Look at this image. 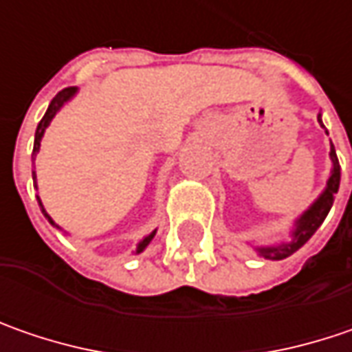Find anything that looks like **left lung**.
I'll return each mask as SVG.
<instances>
[{
    "instance_id": "left-lung-1",
    "label": "left lung",
    "mask_w": 352,
    "mask_h": 352,
    "mask_svg": "<svg viewBox=\"0 0 352 352\" xmlns=\"http://www.w3.org/2000/svg\"><path fill=\"white\" fill-rule=\"evenodd\" d=\"M317 122L321 124V128H325L321 114L317 116ZM325 133H327V130H325ZM329 157H331V175L327 179V185H325V189L321 191V195L315 199L314 203L294 221V226L289 230V240L278 242V244H270V246H254L258 256H262L266 260H283V258L292 256L296 250H299L309 238L314 236L315 230L323 224L331 206H333V201H335V192L339 191V183H341V165H339L333 144H331Z\"/></svg>"
}]
</instances>
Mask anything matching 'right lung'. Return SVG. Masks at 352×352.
I'll return each mask as SVG.
<instances>
[{
	"instance_id": "right-lung-1",
	"label": "right lung",
	"mask_w": 352,
	"mask_h": 352,
	"mask_svg": "<svg viewBox=\"0 0 352 352\" xmlns=\"http://www.w3.org/2000/svg\"><path fill=\"white\" fill-rule=\"evenodd\" d=\"M76 92H78V86H70V88H65V90H60L56 96H54L53 100H51V104H49V108H47V112H45V116H43V120L38 122V126H37V131H35V144H33V155H31V160H33V163H35V157H37V153H38V149H41V140H43V135H45V130L49 128V124L53 122V118L60 110H63V106L65 104H69L70 100L74 98L76 96ZM33 183H35V189H37V173L33 171ZM38 199V197H37ZM38 206H41V210H43V214H45V219L47 221L51 222L53 224L54 228H58V230H63L56 222L49 217V212L45 210V206H43V203H41V199H38ZM155 232H157V228L155 230H151L149 234H146V236L142 238L140 242H138V246H135V254H140V252H144L146 250L147 246H149V242L153 240V236H155Z\"/></svg>"
}]
</instances>
